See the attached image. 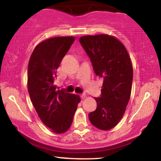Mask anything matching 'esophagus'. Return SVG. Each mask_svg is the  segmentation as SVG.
Returning <instances> with one entry per match:
<instances>
[{"mask_svg":"<svg viewBox=\"0 0 161 161\" xmlns=\"http://www.w3.org/2000/svg\"><path fill=\"white\" fill-rule=\"evenodd\" d=\"M80 97H81V99H85V98H86V97H87V96H86V94H81L80 95Z\"/></svg>","mask_w":161,"mask_h":161,"instance_id":"1","label":"esophagus"}]
</instances>
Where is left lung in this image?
<instances>
[{
	"mask_svg": "<svg viewBox=\"0 0 161 161\" xmlns=\"http://www.w3.org/2000/svg\"><path fill=\"white\" fill-rule=\"evenodd\" d=\"M96 75L103 78L97 108L90 112L92 125L102 130L116 126L123 118L130 100L133 65L125 47L113 36L100 34L80 38Z\"/></svg>",
	"mask_w": 161,
	"mask_h": 161,
	"instance_id": "1",
	"label": "left lung"
}]
</instances>
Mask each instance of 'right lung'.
<instances>
[{"label":"right lung","instance_id":"right-lung-1","mask_svg":"<svg viewBox=\"0 0 161 161\" xmlns=\"http://www.w3.org/2000/svg\"><path fill=\"white\" fill-rule=\"evenodd\" d=\"M74 40V36H59L43 41L33 49L28 63L31 100L42 123L58 134L70 128L81 101L78 95L57 89L55 85L59 65Z\"/></svg>","mask_w":161,"mask_h":161}]
</instances>
